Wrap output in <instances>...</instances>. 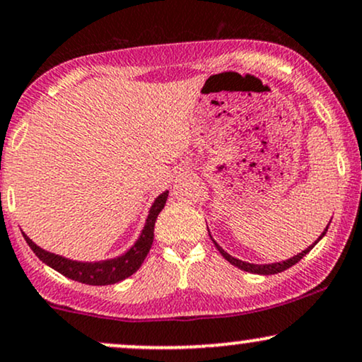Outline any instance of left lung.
<instances>
[{"label":"left lung","instance_id":"1","mask_svg":"<svg viewBox=\"0 0 362 362\" xmlns=\"http://www.w3.org/2000/svg\"><path fill=\"white\" fill-rule=\"evenodd\" d=\"M329 224H330V223H329ZM329 224L325 226L324 233H322L320 236L317 238L315 241H313V245H310V246H308V247H305V250H303L302 252H298V255L291 256V258L285 259V261H276V263H264V264H258V263H247V261H243V259H239V258H234V256H230L228 251H224L223 247H221L219 245H217V243H216V239L211 236V233H209V236H211L212 243H214V245H216L217 251H219L221 255L224 256V259H228L230 264H234V267H238L239 269H243V272H247V273H256V275H276V273H281V272H285V269H288L290 267H293L295 263H298V261L302 259L303 256H305L307 252L310 251L312 247L315 246L317 243H319L320 239L325 236V233H327V229H329ZM207 230H209V228H207Z\"/></svg>","mask_w":362,"mask_h":362}]
</instances>
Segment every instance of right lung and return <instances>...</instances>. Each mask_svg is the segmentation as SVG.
Wrapping results in <instances>:
<instances>
[{
	"instance_id": "add662e5",
	"label": "right lung",
	"mask_w": 362,
	"mask_h": 362,
	"mask_svg": "<svg viewBox=\"0 0 362 362\" xmlns=\"http://www.w3.org/2000/svg\"><path fill=\"white\" fill-rule=\"evenodd\" d=\"M167 199L168 190H165V192L160 194L158 197L153 200L150 211H148L145 226H143L136 241H134L124 252H121L119 256H115V258L99 261L71 259L37 246L25 233L23 238L25 241H27V245L32 247L35 255L40 258V261H43L47 267L54 268L55 272L60 273V275L79 283H86V285H112V283H117L124 280V278L132 276L133 273H136V269L141 267L148 251H150L151 245H153L155 221L160 212H162V209L165 207Z\"/></svg>"
}]
</instances>
